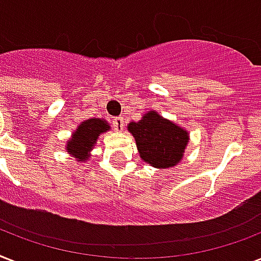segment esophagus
Instances as JSON below:
<instances>
[{
	"label": "esophagus",
	"mask_w": 261,
	"mask_h": 261,
	"mask_svg": "<svg viewBox=\"0 0 261 261\" xmlns=\"http://www.w3.org/2000/svg\"><path fill=\"white\" fill-rule=\"evenodd\" d=\"M112 124H114L115 130L122 131L123 127H124V120H123V118H115L112 120Z\"/></svg>",
	"instance_id": "obj_1"
}]
</instances>
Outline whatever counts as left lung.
Listing matches in <instances>:
<instances>
[{"mask_svg":"<svg viewBox=\"0 0 261 261\" xmlns=\"http://www.w3.org/2000/svg\"><path fill=\"white\" fill-rule=\"evenodd\" d=\"M128 130L134 135L141 159L160 169L176 165L188 142L186 130L153 111L139 122H131Z\"/></svg>","mask_w":261,"mask_h":261,"instance_id":"obj_1","label":"left lung"}]
</instances>
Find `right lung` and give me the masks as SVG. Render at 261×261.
I'll return each mask as SVG.
<instances>
[{"instance_id": "add662e5", "label": "right lung", "mask_w": 261, "mask_h": 261, "mask_svg": "<svg viewBox=\"0 0 261 261\" xmlns=\"http://www.w3.org/2000/svg\"><path fill=\"white\" fill-rule=\"evenodd\" d=\"M110 130V126L106 120L101 119H89L79 126L73 133V138L67 143V151L73 154L79 161H85L89 157L88 151L97 141V137L104 131Z\"/></svg>"}]
</instances>
